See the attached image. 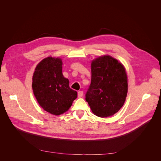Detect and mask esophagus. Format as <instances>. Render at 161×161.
Masks as SVG:
<instances>
[{"label":"esophagus","mask_w":161,"mask_h":161,"mask_svg":"<svg viewBox=\"0 0 161 161\" xmlns=\"http://www.w3.org/2000/svg\"><path fill=\"white\" fill-rule=\"evenodd\" d=\"M83 95V91H78V98H81Z\"/></svg>","instance_id":"esophagus-1"}]
</instances>
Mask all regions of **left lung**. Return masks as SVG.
I'll return each mask as SVG.
<instances>
[{
  "mask_svg": "<svg viewBox=\"0 0 161 161\" xmlns=\"http://www.w3.org/2000/svg\"><path fill=\"white\" fill-rule=\"evenodd\" d=\"M127 77L123 65L110 56L96 58L91 63V83L85 94L92 112L101 118L113 116L125 101Z\"/></svg>",
  "mask_w": 161,
  "mask_h": 161,
  "instance_id": "8db88e82",
  "label": "left lung"
}]
</instances>
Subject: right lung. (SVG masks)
Wrapping results in <instances>:
<instances>
[{
	"mask_svg": "<svg viewBox=\"0 0 161 161\" xmlns=\"http://www.w3.org/2000/svg\"><path fill=\"white\" fill-rule=\"evenodd\" d=\"M62 60L48 57L37 65L32 78V89L42 108L52 114L67 111L78 93L69 87L62 74Z\"/></svg>",
	"mask_w": 161,
	"mask_h": 161,
	"instance_id": "1",
	"label": "right lung"
}]
</instances>
